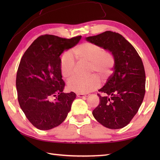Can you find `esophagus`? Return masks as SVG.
Here are the masks:
<instances>
[{
	"mask_svg": "<svg viewBox=\"0 0 160 160\" xmlns=\"http://www.w3.org/2000/svg\"><path fill=\"white\" fill-rule=\"evenodd\" d=\"M89 95V94H77V97H78V98H86V97H88Z\"/></svg>",
	"mask_w": 160,
	"mask_h": 160,
	"instance_id": "1",
	"label": "esophagus"
}]
</instances>
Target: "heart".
<instances>
[{"instance_id":"b5f03b06","label":"heart","mask_w":160,"mask_h":160,"mask_svg":"<svg viewBox=\"0 0 160 160\" xmlns=\"http://www.w3.org/2000/svg\"><path fill=\"white\" fill-rule=\"evenodd\" d=\"M74 57L82 63L91 65V72H95L102 79H107L111 74L115 65V57L112 52L105 50L95 43L86 42L73 48L69 52L64 53L60 62V71L63 78L69 79L74 76L75 61ZM100 85L96 76L88 79L74 78L67 83V88L77 93L85 94L93 91Z\"/></svg>"}]
</instances>
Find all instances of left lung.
Returning <instances> with one entry per match:
<instances>
[{
    "instance_id": "obj_1",
    "label": "left lung",
    "mask_w": 160,
    "mask_h": 160,
    "mask_svg": "<svg viewBox=\"0 0 160 160\" xmlns=\"http://www.w3.org/2000/svg\"><path fill=\"white\" fill-rule=\"evenodd\" d=\"M95 43L113 53V72L99 90L104 93L93 111L99 123L109 129H121L132 121L141 106L146 92V73L142 60L135 48L120 34L105 31L88 37Z\"/></svg>"
}]
</instances>
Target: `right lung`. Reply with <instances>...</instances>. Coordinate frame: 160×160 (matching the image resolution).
I'll return each mask as SVG.
<instances>
[{
  "label": "right lung",
  "mask_w": 160,
  "mask_h": 160,
  "mask_svg": "<svg viewBox=\"0 0 160 160\" xmlns=\"http://www.w3.org/2000/svg\"><path fill=\"white\" fill-rule=\"evenodd\" d=\"M81 38L52 35L38 37L21 58L16 86L19 105L28 121L38 129L49 130L64 122L76 98L65 93L60 55Z\"/></svg>",
  "instance_id": "1"
}]
</instances>
